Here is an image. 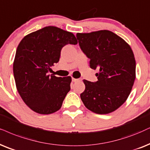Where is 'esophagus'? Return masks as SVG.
Returning a JSON list of instances; mask_svg holds the SVG:
<instances>
[{
  "label": "esophagus",
  "instance_id": "obj_1",
  "mask_svg": "<svg viewBox=\"0 0 150 150\" xmlns=\"http://www.w3.org/2000/svg\"><path fill=\"white\" fill-rule=\"evenodd\" d=\"M81 79H75V78H72V81H73V82H76V81H81Z\"/></svg>",
  "mask_w": 150,
  "mask_h": 150
}]
</instances>
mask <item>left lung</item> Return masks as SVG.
Returning <instances> with one entry per match:
<instances>
[{"instance_id":"1","label":"left lung","mask_w":150,"mask_h":150,"mask_svg":"<svg viewBox=\"0 0 150 150\" xmlns=\"http://www.w3.org/2000/svg\"><path fill=\"white\" fill-rule=\"evenodd\" d=\"M76 37L81 50L90 59V67L99 69L96 82L83 80L81 101L98 114L113 112L127 99L136 79L133 51L124 39L109 30L77 33Z\"/></svg>"}]
</instances>
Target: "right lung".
I'll use <instances>...</instances> for the list:
<instances>
[{"label": "right lung", "mask_w": 150, "mask_h": 150, "mask_svg": "<svg viewBox=\"0 0 150 150\" xmlns=\"http://www.w3.org/2000/svg\"><path fill=\"white\" fill-rule=\"evenodd\" d=\"M77 43L72 33L47 26L28 34L17 47L13 72L18 93L35 112L50 114L60 109L71 90V77L48 75L59 60L62 48Z\"/></svg>", "instance_id": "add662e5"}]
</instances>
